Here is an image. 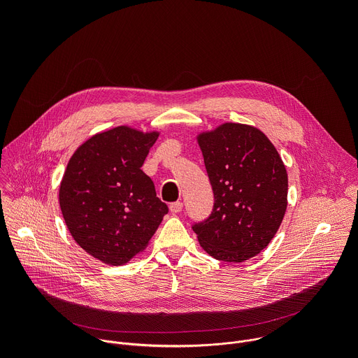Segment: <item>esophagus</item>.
Instances as JSON below:
<instances>
[{
  "mask_svg": "<svg viewBox=\"0 0 358 358\" xmlns=\"http://www.w3.org/2000/svg\"><path fill=\"white\" fill-rule=\"evenodd\" d=\"M181 210H182V203H181L180 201L170 203V211H171L173 214H178Z\"/></svg>",
  "mask_w": 358,
  "mask_h": 358,
  "instance_id": "obj_1",
  "label": "esophagus"
}]
</instances>
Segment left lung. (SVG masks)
<instances>
[{
  "label": "left lung",
  "instance_id": "obj_1",
  "mask_svg": "<svg viewBox=\"0 0 358 358\" xmlns=\"http://www.w3.org/2000/svg\"><path fill=\"white\" fill-rule=\"evenodd\" d=\"M214 191L211 215L192 227L213 258L241 264L264 250L287 208V173L259 129L222 123L196 136Z\"/></svg>",
  "mask_w": 358,
  "mask_h": 358
}]
</instances>
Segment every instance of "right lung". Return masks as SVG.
Wrapping results in <instances>:
<instances>
[{"label":"right lung","instance_id":"add662e5","mask_svg":"<svg viewBox=\"0 0 358 358\" xmlns=\"http://www.w3.org/2000/svg\"><path fill=\"white\" fill-rule=\"evenodd\" d=\"M159 131L117 126L82 143L59 185L75 242L97 261L124 265L143 252L169 213L141 166Z\"/></svg>","mask_w":358,"mask_h":358}]
</instances>
